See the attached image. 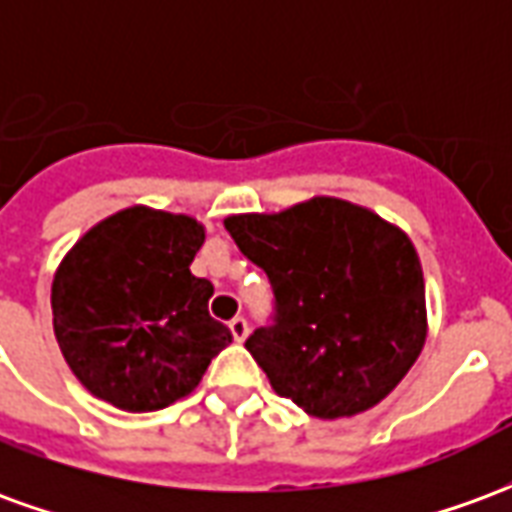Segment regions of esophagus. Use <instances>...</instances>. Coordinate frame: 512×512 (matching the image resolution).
<instances>
[{"instance_id":"esophagus-1","label":"esophagus","mask_w":512,"mask_h":512,"mask_svg":"<svg viewBox=\"0 0 512 512\" xmlns=\"http://www.w3.org/2000/svg\"><path fill=\"white\" fill-rule=\"evenodd\" d=\"M230 332H233L235 343H244L246 337H249V323H246V318H241V315L233 318V321H230Z\"/></svg>"}]
</instances>
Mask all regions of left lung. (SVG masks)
I'll list each match as a JSON object with an SVG mask.
<instances>
[{
	"mask_svg": "<svg viewBox=\"0 0 512 512\" xmlns=\"http://www.w3.org/2000/svg\"><path fill=\"white\" fill-rule=\"evenodd\" d=\"M271 279L274 326L246 351L274 392L310 417H356L395 389L428 337L425 277L411 238L365 205L312 197L224 219Z\"/></svg>",
	"mask_w": 512,
	"mask_h": 512,
	"instance_id": "8db88e82",
	"label": "left lung"
}]
</instances>
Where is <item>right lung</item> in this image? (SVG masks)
<instances>
[{"label": "right lung", "instance_id": "1", "mask_svg": "<svg viewBox=\"0 0 512 512\" xmlns=\"http://www.w3.org/2000/svg\"><path fill=\"white\" fill-rule=\"evenodd\" d=\"M205 241L194 216L131 205L93 224L51 282L54 337L71 373L123 411L191 395L233 334L208 315L213 285L194 277Z\"/></svg>", "mask_w": 512, "mask_h": 512}]
</instances>
